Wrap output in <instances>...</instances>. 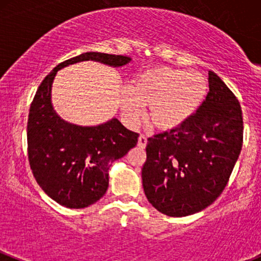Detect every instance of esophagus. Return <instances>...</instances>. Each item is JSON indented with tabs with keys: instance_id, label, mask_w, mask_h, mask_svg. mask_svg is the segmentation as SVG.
<instances>
[{
	"instance_id": "obj_1",
	"label": "esophagus",
	"mask_w": 261,
	"mask_h": 261,
	"mask_svg": "<svg viewBox=\"0 0 261 261\" xmlns=\"http://www.w3.org/2000/svg\"><path fill=\"white\" fill-rule=\"evenodd\" d=\"M146 145H147V137L145 135H140L139 141H137V146H139L140 148H145Z\"/></svg>"
}]
</instances>
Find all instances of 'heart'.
Wrapping results in <instances>:
<instances>
[{"label": "heart", "mask_w": 261, "mask_h": 261, "mask_svg": "<svg viewBox=\"0 0 261 261\" xmlns=\"http://www.w3.org/2000/svg\"><path fill=\"white\" fill-rule=\"evenodd\" d=\"M207 90V78L198 70L150 68L136 76L131 90L122 91V117L127 125L136 126L148 107V120L154 127L172 130L196 113Z\"/></svg>", "instance_id": "heart-1"}]
</instances>
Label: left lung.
<instances>
[{"instance_id": "8db88e82", "label": "left lung", "mask_w": 261, "mask_h": 261, "mask_svg": "<svg viewBox=\"0 0 261 261\" xmlns=\"http://www.w3.org/2000/svg\"><path fill=\"white\" fill-rule=\"evenodd\" d=\"M210 91L185 124L148 137L142 186L148 202L168 217L211 205L224 191L243 145V115L233 91L214 71Z\"/></svg>"}]
</instances>
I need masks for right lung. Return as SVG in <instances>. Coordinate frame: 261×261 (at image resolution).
<instances>
[{"label": "right lung", "instance_id": "add662e5", "mask_svg": "<svg viewBox=\"0 0 261 261\" xmlns=\"http://www.w3.org/2000/svg\"><path fill=\"white\" fill-rule=\"evenodd\" d=\"M83 61L121 67L131 58L89 51L58 64L39 85L27 122L28 161L37 183L57 203L76 210L104 196L111 162L135 147L139 137L117 119L83 127L57 115L50 102L54 76L61 68Z\"/></svg>", "mask_w": 261, "mask_h": 261}]
</instances>
